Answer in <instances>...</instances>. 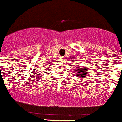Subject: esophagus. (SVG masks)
Here are the masks:
<instances>
[{
	"instance_id": "1",
	"label": "esophagus",
	"mask_w": 122,
	"mask_h": 122,
	"mask_svg": "<svg viewBox=\"0 0 122 122\" xmlns=\"http://www.w3.org/2000/svg\"><path fill=\"white\" fill-rule=\"evenodd\" d=\"M62 60H63V59H62Z\"/></svg>"
}]
</instances>
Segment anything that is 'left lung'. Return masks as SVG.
I'll return each instance as SVG.
<instances>
[{
  "mask_svg": "<svg viewBox=\"0 0 122 122\" xmlns=\"http://www.w3.org/2000/svg\"><path fill=\"white\" fill-rule=\"evenodd\" d=\"M77 77H86L87 76V69H86L85 67H83V68H79L78 67L77 68Z\"/></svg>",
  "mask_w": 122,
  "mask_h": 122,
  "instance_id": "8db88e82",
  "label": "left lung"
}]
</instances>
